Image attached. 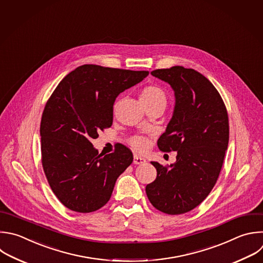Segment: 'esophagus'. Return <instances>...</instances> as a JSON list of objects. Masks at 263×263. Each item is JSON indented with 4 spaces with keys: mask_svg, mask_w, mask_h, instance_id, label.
<instances>
[{
    "mask_svg": "<svg viewBox=\"0 0 263 263\" xmlns=\"http://www.w3.org/2000/svg\"><path fill=\"white\" fill-rule=\"evenodd\" d=\"M145 162H146V160L144 158H142L138 155H134V157H133V163L134 164H144Z\"/></svg>",
    "mask_w": 263,
    "mask_h": 263,
    "instance_id": "obj_1",
    "label": "esophagus"
}]
</instances>
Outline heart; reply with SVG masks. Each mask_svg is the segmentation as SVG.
I'll list each match as a JSON object with an SVG mask.
<instances>
[{"label": "heart", "mask_w": 263, "mask_h": 263, "mask_svg": "<svg viewBox=\"0 0 263 263\" xmlns=\"http://www.w3.org/2000/svg\"><path fill=\"white\" fill-rule=\"evenodd\" d=\"M166 94L162 87L155 85V84H149L144 86L141 93H140V100L142 104H149V103H155L159 101L166 102ZM130 144L138 152H144L148 145H149V140L145 136L137 135L133 136L130 139Z\"/></svg>", "instance_id": "heart-1"}]
</instances>
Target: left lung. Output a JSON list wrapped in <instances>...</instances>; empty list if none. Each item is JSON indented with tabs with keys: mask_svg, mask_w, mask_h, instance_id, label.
I'll return each instance as SVG.
<instances>
[{
	"mask_svg": "<svg viewBox=\"0 0 263 263\" xmlns=\"http://www.w3.org/2000/svg\"><path fill=\"white\" fill-rule=\"evenodd\" d=\"M151 74L174 91L173 115L158 147L178 155L169 166L151 162L157 178L145 192L160 212L185 214L199 205L217 183L229 140L228 115L216 87L194 69L173 66Z\"/></svg>",
	"mask_w": 263,
	"mask_h": 263,
	"instance_id": "8db88e82",
	"label": "left lung"
}]
</instances>
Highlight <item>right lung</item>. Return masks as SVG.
Returning a JSON list of instances; mask_svg holds the SVG:
<instances>
[{
    "label": "right lung",
    "mask_w": 263,
    "mask_h": 263,
    "mask_svg": "<svg viewBox=\"0 0 263 263\" xmlns=\"http://www.w3.org/2000/svg\"><path fill=\"white\" fill-rule=\"evenodd\" d=\"M147 75L82 65L63 78L46 102L40 124L42 166L52 192L69 210L92 213L104 206L132 163L125 145L103 156L91 140L111 127L116 98Z\"/></svg>",
    "instance_id": "obj_1"
}]
</instances>
